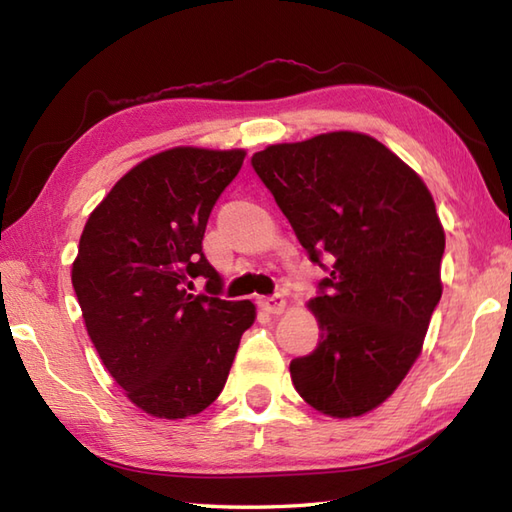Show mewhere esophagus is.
<instances>
[{
  "instance_id": "obj_1",
  "label": "esophagus",
  "mask_w": 512,
  "mask_h": 512,
  "mask_svg": "<svg viewBox=\"0 0 512 512\" xmlns=\"http://www.w3.org/2000/svg\"><path fill=\"white\" fill-rule=\"evenodd\" d=\"M259 306H262V310L270 312V314H279L281 310L286 308V299L281 295H273V297H262L259 299Z\"/></svg>"
}]
</instances>
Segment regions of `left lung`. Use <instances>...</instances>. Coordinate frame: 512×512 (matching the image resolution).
<instances>
[{"mask_svg":"<svg viewBox=\"0 0 512 512\" xmlns=\"http://www.w3.org/2000/svg\"><path fill=\"white\" fill-rule=\"evenodd\" d=\"M250 165L328 270L310 301L321 341L292 358V383L328 416L372 411L407 376L442 297L444 231L431 193L383 143L354 132L270 145Z\"/></svg>","mask_w":512,"mask_h":512,"instance_id":"8db88e82","label":"left lung"}]
</instances>
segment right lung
I'll use <instances>...</instances> for the list:
<instances>
[{
    "mask_svg": "<svg viewBox=\"0 0 512 512\" xmlns=\"http://www.w3.org/2000/svg\"><path fill=\"white\" fill-rule=\"evenodd\" d=\"M242 149L176 147L114 184L83 228L72 286L107 372L151 416L178 420L220 396L250 301L222 299L202 239L213 204L237 176ZM207 295L191 296L192 279Z\"/></svg>",
    "mask_w": 512,
    "mask_h": 512,
    "instance_id": "obj_1",
    "label": "right lung"
}]
</instances>
